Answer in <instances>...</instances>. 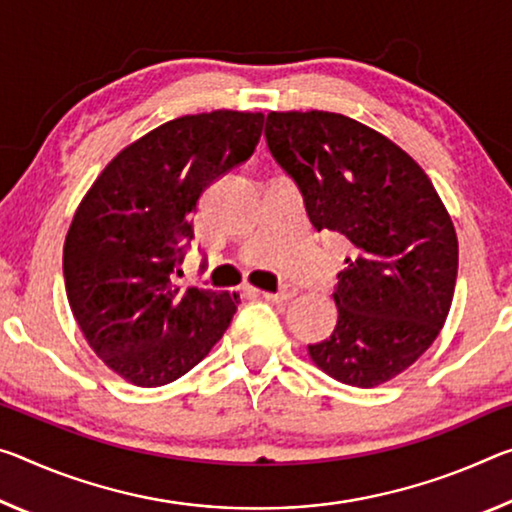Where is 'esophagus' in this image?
<instances>
[{
    "label": "esophagus",
    "instance_id": "1",
    "mask_svg": "<svg viewBox=\"0 0 512 512\" xmlns=\"http://www.w3.org/2000/svg\"><path fill=\"white\" fill-rule=\"evenodd\" d=\"M257 296H262L264 300H271V303H285V300H289L291 296H294V291L289 289H282V291H257Z\"/></svg>",
    "mask_w": 512,
    "mask_h": 512
}]
</instances>
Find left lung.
<instances>
[{
    "label": "left lung",
    "instance_id": "8db88e82",
    "mask_svg": "<svg viewBox=\"0 0 512 512\" xmlns=\"http://www.w3.org/2000/svg\"><path fill=\"white\" fill-rule=\"evenodd\" d=\"M266 143L296 182L314 230L351 246L337 326L310 344L330 378L376 387L415 364L451 310L458 237L433 182L376 129L330 111H271Z\"/></svg>",
    "mask_w": 512,
    "mask_h": 512
}]
</instances>
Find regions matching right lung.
I'll return each instance as SVG.
<instances>
[{
  "instance_id": "add662e5",
  "label": "right lung",
  "mask_w": 512,
  "mask_h": 512,
  "mask_svg": "<svg viewBox=\"0 0 512 512\" xmlns=\"http://www.w3.org/2000/svg\"><path fill=\"white\" fill-rule=\"evenodd\" d=\"M264 113L218 109L152 129L113 157L79 202L63 278L79 330L136 387L173 383L212 351L239 294L180 287L202 191L255 152Z\"/></svg>"
}]
</instances>
